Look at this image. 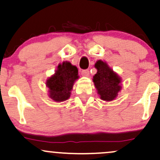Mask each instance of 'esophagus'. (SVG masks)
I'll use <instances>...</instances> for the list:
<instances>
[{"label": "esophagus", "instance_id": "1", "mask_svg": "<svg viewBox=\"0 0 160 160\" xmlns=\"http://www.w3.org/2000/svg\"><path fill=\"white\" fill-rule=\"evenodd\" d=\"M81 74L84 77H88L89 75V70H82L81 71Z\"/></svg>", "mask_w": 160, "mask_h": 160}]
</instances>
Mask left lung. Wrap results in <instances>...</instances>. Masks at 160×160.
Here are the masks:
<instances>
[{
  "label": "left lung",
  "mask_w": 160,
  "mask_h": 160,
  "mask_svg": "<svg viewBox=\"0 0 160 160\" xmlns=\"http://www.w3.org/2000/svg\"><path fill=\"white\" fill-rule=\"evenodd\" d=\"M97 73L93 77V82L101 99L113 100L121 90V78L106 62L98 60L95 65Z\"/></svg>",
  "instance_id": "8db88e82"
}]
</instances>
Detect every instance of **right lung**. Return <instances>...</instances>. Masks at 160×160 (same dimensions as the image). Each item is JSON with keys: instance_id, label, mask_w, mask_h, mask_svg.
<instances>
[{"instance_id": "add662e5", "label": "right lung", "mask_w": 160, "mask_h": 160, "mask_svg": "<svg viewBox=\"0 0 160 160\" xmlns=\"http://www.w3.org/2000/svg\"><path fill=\"white\" fill-rule=\"evenodd\" d=\"M78 70L68 62L59 64L56 73L47 80L49 96L56 102L69 98L75 80L78 79Z\"/></svg>"}]
</instances>
